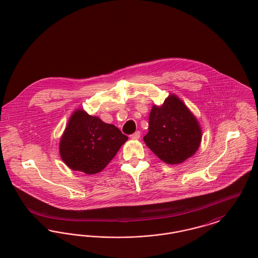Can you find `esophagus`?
<instances>
[{
    "label": "esophagus",
    "mask_w": 258,
    "mask_h": 258,
    "mask_svg": "<svg viewBox=\"0 0 258 258\" xmlns=\"http://www.w3.org/2000/svg\"><path fill=\"white\" fill-rule=\"evenodd\" d=\"M130 138H131L132 140H139V139L141 138V132H140V131L136 132L135 134L131 135V136H130Z\"/></svg>",
    "instance_id": "1"
}]
</instances>
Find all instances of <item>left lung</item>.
Returning a JSON list of instances; mask_svg holds the SVG:
<instances>
[{"mask_svg": "<svg viewBox=\"0 0 258 258\" xmlns=\"http://www.w3.org/2000/svg\"><path fill=\"white\" fill-rule=\"evenodd\" d=\"M201 140L202 130L197 118L176 96H169L161 106H153L144 141L161 160L181 163L196 154Z\"/></svg>", "mask_w": 258, "mask_h": 258, "instance_id": "obj_1", "label": "left lung"}]
</instances>
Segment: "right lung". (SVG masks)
I'll use <instances>...</instances> for the list:
<instances>
[{
	"mask_svg": "<svg viewBox=\"0 0 258 258\" xmlns=\"http://www.w3.org/2000/svg\"><path fill=\"white\" fill-rule=\"evenodd\" d=\"M126 140L113 124L79 109L60 139L59 154L70 168L94 174L103 170Z\"/></svg>",
	"mask_w": 258,
	"mask_h": 258,
	"instance_id": "right-lung-1",
	"label": "right lung"
}]
</instances>
